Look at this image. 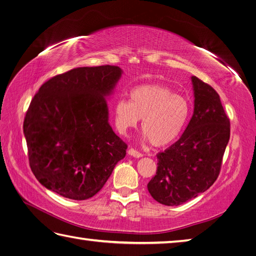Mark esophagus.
<instances>
[{"label":"esophagus","instance_id":"34e87169","mask_svg":"<svg viewBox=\"0 0 256 256\" xmlns=\"http://www.w3.org/2000/svg\"><path fill=\"white\" fill-rule=\"evenodd\" d=\"M128 154L130 156H133L135 158H140L142 156V154L138 152L136 150H134V148H130V150H128Z\"/></svg>","mask_w":256,"mask_h":256}]
</instances>
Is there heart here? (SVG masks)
Listing matches in <instances>:
<instances>
[{
  "instance_id": "1",
  "label": "heart",
  "mask_w": 256,
  "mask_h": 256,
  "mask_svg": "<svg viewBox=\"0 0 256 256\" xmlns=\"http://www.w3.org/2000/svg\"><path fill=\"white\" fill-rule=\"evenodd\" d=\"M191 111L188 100L164 85H142L130 92V101L120 99L114 106L118 132L126 134L138 126L156 147L172 144L181 135Z\"/></svg>"
}]
</instances>
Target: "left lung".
<instances>
[{
	"label": "left lung",
	"mask_w": 256,
	"mask_h": 256,
	"mask_svg": "<svg viewBox=\"0 0 256 256\" xmlns=\"http://www.w3.org/2000/svg\"><path fill=\"white\" fill-rule=\"evenodd\" d=\"M194 112L181 138L157 155L156 176L147 188L154 200L178 206L208 190L220 172L230 121L217 92L192 76Z\"/></svg>",
	"instance_id": "obj_1"
}]
</instances>
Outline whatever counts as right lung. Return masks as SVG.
Wrapping results in <instances>:
<instances>
[{
  "label": "right lung",
  "instance_id": "1",
  "mask_svg": "<svg viewBox=\"0 0 256 256\" xmlns=\"http://www.w3.org/2000/svg\"><path fill=\"white\" fill-rule=\"evenodd\" d=\"M122 70L114 65L77 68L46 80L24 120L29 166L44 188L66 198L97 194L128 145L108 122L106 97Z\"/></svg>",
  "mask_w": 256,
  "mask_h": 256
}]
</instances>
